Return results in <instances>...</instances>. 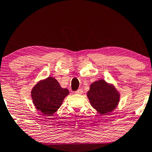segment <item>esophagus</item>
Returning <instances> with one entry per match:
<instances>
[{
  "label": "esophagus",
  "instance_id": "34e87169",
  "mask_svg": "<svg viewBox=\"0 0 152 152\" xmlns=\"http://www.w3.org/2000/svg\"><path fill=\"white\" fill-rule=\"evenodd\" d=\"M82 93H83V90H82V89H78L77 91H75V94L80 95V94H82Z\"/></svg>",
  "mask_w": 152,
  "mask_h": 152
}]
</instances>
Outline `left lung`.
<instances>
[{
	"label": "left lung",
	"mask_w": 152,
	"mask_h": 152,
	"mask_svg": "<svg viewBox=\"0 0 152 152\" xmlns=\"http://www.w3.org/2000/svg\"><path fill=\"white\" fill-rule=\"evenodd\" d=\"M91 104L100 114L106 115L113 111L120 100V94L115 87L100 80L93 82L87 93Z\"/></svg>",
	"instance_id": "1"
}]
</instances>
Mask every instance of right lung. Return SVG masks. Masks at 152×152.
I'll use <instances>...</instances> for the list:
<instances>
[{
  "label": "right lung",
  "instance_id": "1",
  "mask_svg": "<svg viewBox=\"0 0 152 152\" xmlns=\"http://www.w3.org/2000/svg\"><path fill=\"white\" fill-rule=\"evenodd\" d=\"M68 94V89L62 88L59 82L51 77L37 83L31 92L36 109L48 117L53 116Z\"/></svg>",
  "mask_w": 152,
  "mask_h": 152
}]
</instances>
